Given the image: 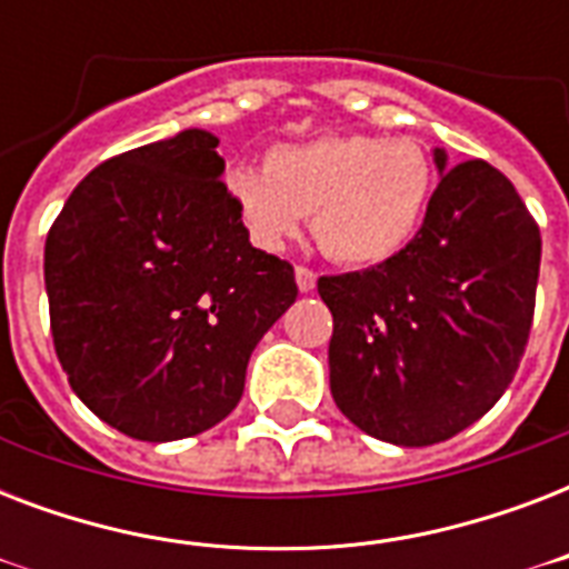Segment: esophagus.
I'll return each instance as SVG.
<instances>
[{
  "instance_id": "34e87169",
  "label": "esophagus",
  "mask_w": 569,
  "mask_h": 569,
  "mask_svg": "<svg viewBox=\"0 0 569 569\" xmlns=\"http://www.w3.org/2000/svg\"><path fill=\"white\" fill-rule=\"evenodd\" d=\"M316 280H319V274H316L312 268H307V266L295 268V283H298V289H301V292H312V289H316Z\"/></svg>"
}]
</instances>
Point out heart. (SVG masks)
I'll return each instance as SVG.
<instances>
[{"label":"heart","mask_w":569,"mask_h":569,"mask_svg":"<svg viewBox=\"0 0 569 569\" xmlns=\"http://www.w3.org/2000/svg\"><path fill=\"white\" fill-rule=\"evenodd\" d=\"M431 156L407 136L330 132L277 144L266 168L236 164L227 191L250 236L274 248L310 214L312 239L337 262L378 266L419 230L431 203Z\"/></svg>","instance_id":"heart-1"}]
</instances>
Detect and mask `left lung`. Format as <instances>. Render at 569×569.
Instances as JSON below:
<instances>
[{"instance_id":"1","label":"left lung","mask_w":569,"mask_h":569,"mask_svg":"<svg viewBox=\"0 0 569 569\" xmlns=\"http://www.w3.org/2000/svg\"><path fill=\"white\" fill-rule=\"evenodd\" d=\"M433 159L442 177L413 239L380 266L319 277L333 401L396 446L478 422L517 375L535 319L538 221L485 159Z\"/></svg>"}]
</instances>
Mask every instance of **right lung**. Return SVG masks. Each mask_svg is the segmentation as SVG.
I'll return each instance as SVG.
<instances>
[{"instance_id":"obj_1","label":"right lung","mask_w":569,"mask_h":569,"mask_svg":"<svg viewBox=\"0 0 569 569\" xmlns=\"http://www.w3.org/2000/svg\"><path fill=\"white\" fill-rule=\"evenodd\" d=\"M214 147L186 129L114 156L49 227L58 363L88 410L136 440L230 416L250 351L298 298L295 268L248 241Z\"/></svg>"}]
</instances>
